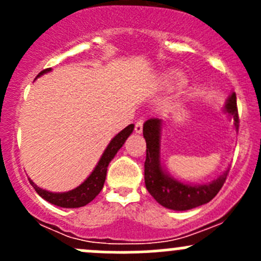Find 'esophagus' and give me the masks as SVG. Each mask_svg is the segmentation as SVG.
Segmentation results:
<instances>
[{
	"label": "esophagus",
	"instance_id": "34e87169",
	"mask_svg": "<svg viewBox=\"0 0 261 261\" xmlns=\"http://www.w3.org/2000/svg\"><path fill=\"white\" fill-rule=\"evenodd\" d=\"M143 123H144L143 120H140V121H138V122H136V125H135V133L136 134L143 133Z\"/></svg>",
	"mask_w": 261,
	"mask_h": 261
}]
</instances>
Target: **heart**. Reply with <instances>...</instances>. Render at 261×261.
<instances>
[{"label": "heart", "mask_w": 261, "mask_h": 261, "mask_svg": "<svg viewBox=\"0 0 261 261\" xmlns=\"http://www.w3.org/2000/svg\"><path fill=\"white\" fill-rule=\"evenodd\" d=\"M168 83L169 84H178L180 83L181 81H183V77H181L180 74H178V73H174V74L170 75L169 78H168Z\"/></svg>", "instance_id": "b5f03b06"}]
</instances>
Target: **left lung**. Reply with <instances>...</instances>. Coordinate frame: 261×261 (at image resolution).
<instances>
[{"instance_id": "1", "label": "left lung", "mask_w": 261, "mask_h": 261, "mask_svg": "<svg viewBox=\"0 0 261 261\" xmlns=\"http://www.w3.org/2000/svg\"><path fill=\"white\" fill-rule=\"evenodd\" d=\"M223 112L235 121V126L238 127L239 116L235 92L226 99ZM162 128L163 121L159 118H150L144 122L143 126L144 139L146 141V160L144 165L145 186L149 193L158 203L173 211H188L208 203L222 188L230 168L208 183L191 184L175 179L167 172L162 163Z\"/></svg>"}]
</instances>
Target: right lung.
I'll use <instances>...</instances> for the list:
<instances>
[{"label":"right lung","instance_id":"right-lung-1","mask_svg":"<svg viewBox=\"0 0 261 261\" xmlns=\"http://www.w3.org/2000/svg\"><path fill=\"white\" fill-rule=\"evenodd\" d=\"M51 72V68L49 69L43 70L41 73H39L38 78L41 77L45 73ZM134 131V123L126 126L122 131L117 134L110 144L105 149L103 154L99 158L98 163L94 167V169L92 170L91 174L87 177V179L83 183L80 184L78 187H75L74 189L68 192H50L46 189L40 188V187L36 186L33 180L29 178L30 184L34 187V189L36 191V193L44 198L45 201H48L49 203L55 204L58 207H63V208H78V207H83L86 204H88L89 202L93 201L97 196H98L99 192L103 188L105 180H106V174H107V167L111 163V160L114 159L115 155L117 154L118 150L122 147L125 141L127 140L128 136L133 134Z\"/></svg>","mask_w":261,"mask_h":261}]
</instances>
